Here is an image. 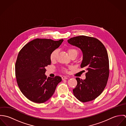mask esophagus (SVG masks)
I'll return each instance as SVG.
<instances>
[{"label":"esophagus","instance_id":"1","mask_svg":"<svg viewBox=\"0 0 126 126\" xmlns=\"http://www.w3.org/2000/svg\"><path fill=\"white\" fill-rule=\"evenodd\" d=\"M62 79H68V77H66V76H63L62 77Z\"/></svg>","mask_w":126,"mask_h":126}]
</instances>
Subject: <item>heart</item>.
Listing matches in <instances>:
<instances>
[{"label":"heart","mask_w":126,"mask_h":126,"mask_svg":"<svg viewBox=\"0 0 126 126\" xmlns=\"http://www.w3.org/2000/svg\"><path fill=\"white\" fill-rule=\"evenodd\" d=\"M67 52H68V53L70 57H72L73 56H75V57H76L78 56V50L77 49L74 48H69L67 49ZM58 54V50L57 49L54 50L51 53L50 55V60L52 62L55 61L56 60ZM63 70L65 72H67V69H64Z\"/></svg>","instance_id":"1"}]
</instances>
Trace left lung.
I'll return each instance as SVG.
<instances>
[{
    "mask_svg": "<svg viewBox=\"0 0 126 126\" xmlns=\"http://www.w3.org/2000/svg\"><path fill=\"white\" fill-rule=\"evenodd\" d=\"M80 48L83 53L81 68H85L86 79H76L77 85L73 90L75 97L82 102L94 100L104 90L109 76L108 53L104 45L97 39L89 36H76L68 41Z\"/></svg>",
    "mask_w": 126,
    "mask_h": 126,
    "instance_id": "obj_1",
    "label": "left lung"
}]
</instances>
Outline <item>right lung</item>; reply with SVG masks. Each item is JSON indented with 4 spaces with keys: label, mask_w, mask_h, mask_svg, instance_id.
I'll return each mask as SVG.
<instances>
[{
    "label": "right lung",
    "mask_w": 126,
    "mask_h": 126,
    "mask_svg": "<svg viewBox=\"0 0 126 126\" xmlns=\"http://www.w3.org/2000/svg\"><path fill=\"white\" fill-rule=\"evenodd\" d=\"M63 41L37 38L19 51L15 66L16 81L21 92L30 100L37 103L46 102L62 81L60 76L47 78L45 74V67L51 64V53Z\"/></svg>",
    "instance_id": "right-lung-1"
}]
</instances>
